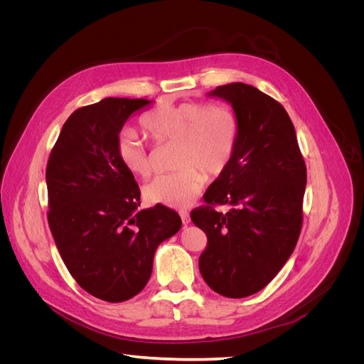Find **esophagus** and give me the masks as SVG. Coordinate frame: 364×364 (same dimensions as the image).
I'll return each mask as SVG.
<instances>
[{
	"instance_id": "34e87169",
	"label": "esophagus",
	"mask_w": 364,
	"mask_h": 364,
	"mask_svg": "<svg viewBox=\"0 0 364 364\" xmlns=\"http://www.w3.org/2000/svg\"><path fill=\"white\" fill-rule=\"evenodd\" d=\"M179 214H181V218H182V223H183V225H188V223L191 222V218H190V214H188V213H186V211H181Z\"/></svg>"
}]
</instances>
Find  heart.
Masks as SVG:
<instances>
[{
    "label": "heart",
    "instance_id": "b5f03b06",
    "mask_svg": "<svg viewBox=\"0 0 364 364\" xmlns=\"http://www.w3.org/2000/svg\"><path fill=\"white\" fill-rule=\"evenodd\" d=\"M141 127L155 144L176 141V170L156 176L144 186L147 202L171 208L188 206L208 178L222 174L234 158L240 138L237 114L220 103H161L141 118ZM123 167L138 178L151 173L150 153L134 130L117 142Z\"/></svg>",
    "mask_w": 364,
    "mask_h": 364
}]
</instances>
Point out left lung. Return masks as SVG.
Segmentation results:
<instances>
[{"instance_id":"8db88e82","label":"left lung","mask_w":364,"mask_h":364,"mask_svg":"<svg viewBox=\"0 0 364 364\" xmlns=\"http://www.w3.org/2000/svg\"><path fill=\"white\" fill-rule=\"evenodd\" d=\"M240 121L229 167L191 211L208 237L199 258L205 282L226 297L262 290L290 258L302 229L306 165L296 130L279 102L246 83L217 86ZM217 204H229L223 215Z\"/></svg>"}]
</instances>
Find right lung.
<instances>
[{"instance_id":"add662e5","label":"right lung","mask_w":364,"mask_h":364,"mask_svg":"<svg viewBox=\"0 0 364 364\" xmlns=\"http://www.w3.org/2000/svg\"><path fill=\"white\" fill-rule=\"evenodd\" d=\"M151 103L114 98L65 121L47 164L48 225L75 282L106 302H124L150 279L153 257L182 226L179 214L139 206V186L117 156L126 119Z\"/></svg>"}]
</instances>
